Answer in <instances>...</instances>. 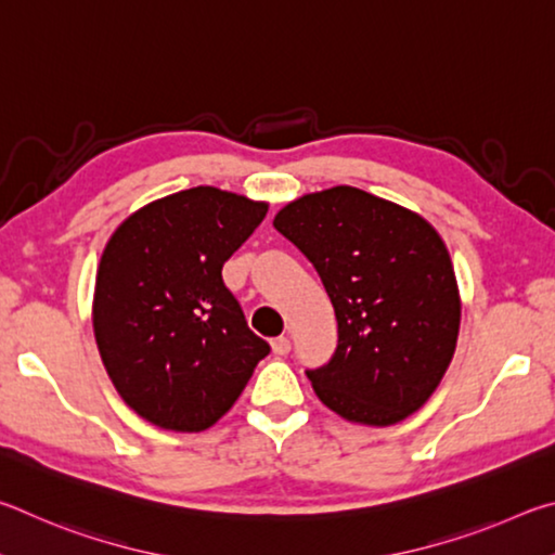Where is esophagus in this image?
Returning a JSON list of instances; mask_svg holds the SVG:
<instances>
[{"mask_svg": "<svg viewBox=\"0 0 555 555\" xmlns=\"http://www.w3.org/2000/svg\"><path fill=\"white\" fill-rule=\"evenodd\" d=\"M270 346H272V353H275V356H287L289 353V338L287 336L272 338Z\"/></svg>", "mask_w": 555, "mask_h": 555, "instance_id": "1", "label": "esophagus"}]
</instances>
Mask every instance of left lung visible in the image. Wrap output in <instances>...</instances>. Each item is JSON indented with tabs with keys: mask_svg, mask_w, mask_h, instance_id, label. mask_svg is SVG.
Returning a JSON list of instances; mask_svg holds the SVG:
<instances>
[{
	"mask_svg": "<svg viewBox=\"0 0 555 555\" xmlns=\"http://www.w3.org/2000/svg\"><path fill=\"white\" fill-rule=\"evenodd\" d=\"M272 223L314 262L336 312V353L307 371L319 400L365 426H392L424 406L461 328V293L439 231L348 184L285 204Z\"/></svg>",
	"mask_w": 555,
	"mask_h": 555,
	"instance_id": "1",
	"label": "left lung"
}]
</instances>
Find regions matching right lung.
Segmentation results:
<instances>
[{"mask_svg":"<svg viewBox=\"0 0 555 555\" xmlns=\"http://www.w3.org/2000/svg\"><path fill=\"white\" fill-rule=\"evenodd\" d=\"M266 214L268 202L199 184L135 209L106 241L94 341L141 420L168 431L209 429L268 356L221 280L223 262Z\"/></svg>","mask_w":555,"mask_h":555,"instance_id":"1","label":"right lung"}]
</instances>
